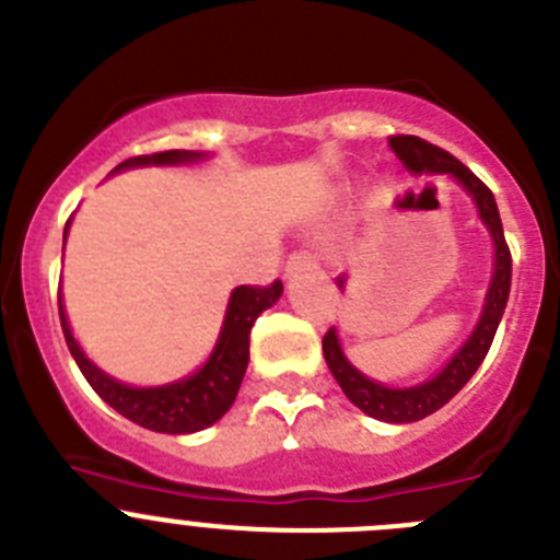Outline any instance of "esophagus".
Wrapping results in <instances>:
<instances>
[{"mask_svg":"<svg viewBox=\"0 0 560 560\" xmlns=\"http://www.w3.org/2000/svg\"><path fill=\"white\" fill-rule=\"evenodd\" d=\"M316 266H319V260H316V255L311 253V249H296V253H291L289 260H285V275H296V271L316 269Z\"/></svg>","mask_w":560,"mask_h":560,"instance_id":"34e87169","label":"esophagus"}]
</instances>
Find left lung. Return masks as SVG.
I'll return each instance as SVG.
<instances>
[{
  "mask_svg": "<svg viewBox=\"0 0 560 560\" xmlns=\"http://www.w3.org/2000/svg\"><path fill=\"white\" fill-rule=\"evenodd\" d=\"M392 150L397 152L399 161L410 168V172H444L453 174L460 186L471 194L475 205L480 210V219L486 222V228L491 230V238H494V277H491L489 296H486L483 316H480L478 327L471 332L469 341L460 347L458 355L435 374L433 381L422 383V386L413 388H386L381 383L369 381L352 366L341 352V343H338L336 330H327L322 338V350H325V361L330 366L332 377L338 381L341 392L350 397L352 405L369 413V417L381 419V422H419V419L430 417L441 405H447L460 388L469 383V377L478 372V366L483 363V358L489 355V347L494 341V332L500 327L502 311L508 305V294H511V249L505 244V233H502L500 210H497L494 194L489 191L483 179L475 177L471 168H466L458 158L450 155L447 150H441L435 143L424 141L419 136H392L388 138ZM343 283V280H338Z\"/></svg>",
  "mask_w": 560,
  "mask_h": 560,
  "instance_id": "obj_1",
  "label": "left lung"
}]
</instances>
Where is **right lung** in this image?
Segmentation results:
<instances>
[{"instance_id": "obj_1", "label": "right lung", "mask_w": 560, "mask_h": 560, "mask_svg": "<svg viewBox=\"0 0 560 560\" xmlns=\"http://www.w3.org/2000/svg\"><path fill=\"white\" fill-rule=\"evenodd\" d=\"M197 158L199 155H194V152L168 150L155 152V155L130 158L119 168L147 166V163L197 161ZM66 230H69V222H66ZM280 294H283V283L280 280H275L271 285H238L233 291V296H230L222 336H219L217 350L208 358V363L197 374H191L188 381H179L161 388H132L125 386V383H116L105 372H100L89 358L82 355L80 343L71 336L60 296L58 311L71 358L77 361L80 372L85 374V381L91 383V388L113 410H119L121 417L130 419V422L141 424L147 430H155V433L177 435L197 433V430L219 422L228 413L230 405L235 402L241 381H244L246 363H249V330H253L255 319L264 314L266 307H271L280 300Z\"/></svg>"}]
</instances>
